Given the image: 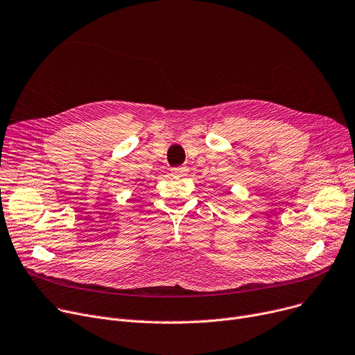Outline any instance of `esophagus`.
<instances>
[{"label": "esophagus", "instance_id": "34e87169", "mask_svg": "<svg viewBox=\"0 0 355 355\" xmlns=\"http://www.w3.org/2000/svg\"><path fill=\"white\" fill-rule=\"evenodd\" d=\"M188 173V168L185 167V165H182V167H174L171 168V174L175 175V177H185Z\"/></svg>", "mask_w": 355, "mask_h": 355}]
</instances>
